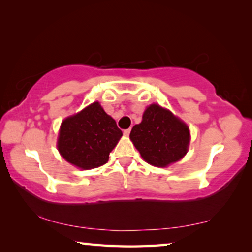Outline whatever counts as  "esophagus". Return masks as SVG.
Returning <instances> with one entry per match:
<instances>
[{"mask_svg": "<svg viewBox=\"0 0 252 252\" xmlns=\"http://www.w3.org/2000/svg\"><path fill=\"white\" fill-rule=\"evenodd\" d=\"M130 132H131V129H126V130H125V131H123V134H125V135H126V136H129V134H130Z\"/></svg>", "mask_w": 252, "mask_h": 252, "instance_id": "1", "label": "esophagus"}]
</instances>
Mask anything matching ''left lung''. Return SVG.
<instances>
[{
    "mask_svg": "<svg viewBox=\"0 0 252 252\" xmlns=\"http://www.w3.org/2000/svg\"><path fill=\"white\" fill-rule=\"evenodd\" d=\"M130 139L148 163L167 167L187 153L190 132L170 111L151 104L144 111L142 122L132 127Z\"/></svg>",
    "mask_w": 252,
    "mask_h": 252,
    "instance_id": "obj_1",
    "label": "left lung"
}]
</instances>
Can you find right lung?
<instances>
[{
    "mask_svg": "<svg viewBox=\"0 0 252 252\" xmlns=\"http://www.w3.org/2000/svg\"><path fill=\"white\" fill-rule=\"evenodd\" d=\"M121 136L116 121L94 102L62 122L58 148L67 162L88 170L106 163Z\"/></svg>",
    "mask_w": 252,
    "mask_h": 252,
    "instance_id": "1",
    "label": "right lung"
}]
</instances>
